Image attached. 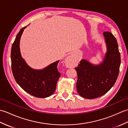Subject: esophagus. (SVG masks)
<instances>
[{
    "mask_svg": "<svg viewBox=\"0 0 128 128\" xmlns=\"http://www.w3.org/2000/svg\"><path fill=\"white\" fill-rule=\"evenodd\" d=\"M72 56H70L67 57L66 59V61H65V62H66V65L69 68L72 67L73 65V60H72Z\"/></svg>",
    "mask_w": 128,
    "mask_h": 128,
    "instance_id": "esophagus-1",
    "label": "esophagus"
}]
</instances>
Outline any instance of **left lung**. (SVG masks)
Wrapping results in <instances>:
<instances>
[{
	"mask_svg": "<svg viewBox=\"0 0 128 128\" xmlns=\"http://www.w3.org/2000/svg\"><path fill=\"white\" fill-rule=\"evenodd\" d=\"M103 35L107 52L102 63L94 66L82 59L75 68L78 74L77 91L85 98L94 99L104 94L118 76L121 60L117 41L110 32H104Z\"/></svg>",
	"mask_w": 128,
	"mask_h": 128,
	"instance_id": "1",
	"label": "left lung"
}]
</instances>
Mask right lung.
I'll return each mask as SVG.
<instances>
[{"mask_svg": "<svg viewBox=\"0 0 128 128\" xmlns=\"http://www.w3.org/2000/svg\"><path fill=\"white\" fill-rule=\"evenodd\" d=\"M26 26L18 34L11 50L12 72L18 85L32 96L46 98L51 96L56 90V82L60 76L58 70L57 61L43 70H34L28 66L21 56L20 38Z\"/></svg>", "mask_w": 128, "mask_h": 128, "instance_id": "right-lung-1", "label": "right lung"}]
</instances>
